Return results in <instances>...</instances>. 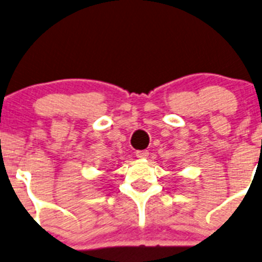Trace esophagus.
I'll return each mask as SVG.
<instances>
[{"instance_id":"34e87169","label":"esophagus","mask_w":262,"mask_h":262,"mask_svg":"<svg viewBox=\"0 0 262 262\" xmlns=\"http://www.w3.org/2000/svg\"><path fill=\"white\" fill-rule=\"evenodd\" d=\"M148 155H149L148 150H138V152L136 153L137 158H139V160H146V158H148Z\"/></svg>"}]
</instances>
